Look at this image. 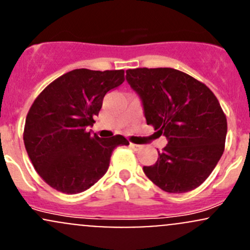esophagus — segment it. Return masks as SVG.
Returning a JSON list of instances; mask_svg holds the SVG:
<instances>
[{
    "label": "esophagus",
    "mask_w": 250,
    "mask_h": 250,
    "mask_svg": "<svg viewBox=\"0 0 250 250\" xmlns=\"http://www.w3.org/2000/svg\"><path fill=\"white\" fill-rule=\"evenodd\" d=\"M130 147H132L133 149H135V151H138V149L141 148L140 145H136V144H132V143H130Z\"/></svg>",
    "instance_id": "esophagus-1"
}]
</instances>
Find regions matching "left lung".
Segmentation results:
<instances>
[{"instance_id":"left-lung-1","label":"left lung","mask_w":250,"mask_h":250,"mask_svg":"<svg viewBox=\"0 0 250 250\" xmlns=\"http://www.w3.org/2000/svg\"><path fill=\"white\" fill-rule=\"evenodd\" d=\"M125 80L141 99L147 125L167 139L144 172L167 193L193 190L224 152L227 117L205 83L172 68L128 69Z\"/></svg>"}]
</instances>
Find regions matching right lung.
Here are the masks:
<instances>
[{"mask_svg": "<svg viewBox=\"0 0 250 250\" xmlns=\"http://www.w3.org/2000/svg\"><path fill=\"white\" fill-rule=\"evenodd\" d=\"M123 81L122 69H74L52 81L33 102L23 143L36 171L50 187L65 194L86 190L107 171L115 147L129 145L122 135L103 139L87 132L105 94Z\"/></svg>", "mask_w": 250, "mask_h": 250, "instance_id": "add662e5", "label": "right lung"}]
</instances>
